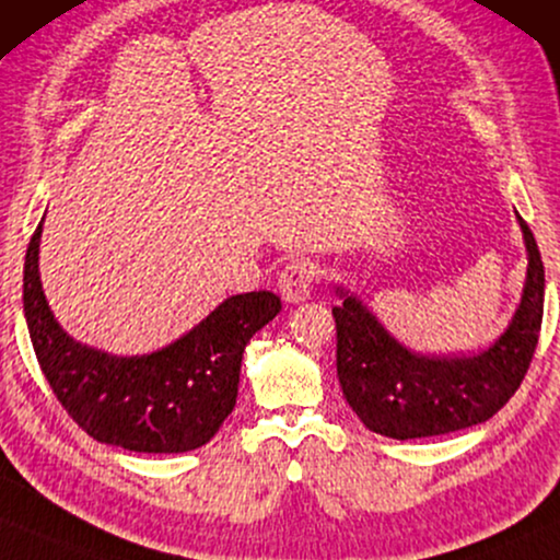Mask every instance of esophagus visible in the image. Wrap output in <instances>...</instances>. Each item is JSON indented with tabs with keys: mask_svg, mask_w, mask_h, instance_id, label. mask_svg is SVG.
<instances>
[{
	"mask_svg": "<svg viewBox=\"0 0 560 560\" xmlns=\"http://www.w3.org/2000/svg\"><path fill=\"white\" fill-rule=\"evenodd\" d=\"M314 279H317V266L306 261V258H294V261L283 266L279 277V291L283 302L287 304L306 302L312 294Z\"/></svg>",
	"mask_w": 560,
	"mask_h": 560,
	"instance_id": "1",
	"label": "esophagus"
}]
</instances>
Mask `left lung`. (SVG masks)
<instances>
[{"instance_id":"1","label":"left lung","mask_w":560,"mask_h":560,"mask_svg":"<svg viewBox=\"0 0 560 560\" xmlns=\"http://www.w3.org/2000/svg\"><path fill=\"white\" fill-rule=\"evenodd\" d=\"M517 223L527 250L523 296L505 332L475 355L408 350L355 294L337 287V377L370 431L400 441L452 434L492 419L515 396L538 345L546 294L538 243L520 215Z\"/></svg>"}]
</instances>
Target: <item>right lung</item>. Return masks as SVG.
Segmentation results:
<instances>
[{
  "instance_id": "right-lung-1",
  "label": "right lung",
  "mask_w": 560,
  "mask_h": 560,
  "mask_svg": "<svg viewBox=\"0 0 560 560\" xmlns=\"http://www.w3.org/2000/svg\"><path fill=\"white\" fill-rule=\"evenodd\" d=\"M37 225L25 256L22 304L37 362L62 408L101 444L179 454L218 434L238 398L243 350L281 312L273 291L228 296L179 340L147 355H112L58 325L40 281Z\"/></svg>"
}]
</instances>
